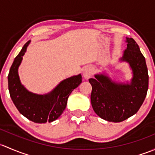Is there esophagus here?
Listing matches in <instances>:
<instances>
[{
    "label": "esophagus",
    "instance_id": "34e87169",
    "mask_svg": "<svg viewBox=\"0 0 155 155\" xmlns=\"http://www.w3.org/2000/svg\"><path fill=\"white\" fill-rule=\"evenodd\" d=\"M94 73V69L92 67H87L84 70V72H83V75H84V78L85 79H89L92 77V75Z\"/></svg>",
    "mask_w": 155,
    "mask_h": 155
}]
</instances>
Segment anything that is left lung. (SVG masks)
I'll use <instances>...</instances> for the list:
<instances>
[{"mask_svg":"<svg viewBox=\"0 0 155 155\" xmlns=\"http://www.w3.org/2000/svg\"><path fill=\"white\" fill-rule=\"evenodd\" d=\"M127 48L121 61L129 63L133 72L130 83H116L105 74L89 79L92 85L91 104L95 113L108 122H120L137 113L148 88L149 74L146 59L133 38L126 37Z\"/></svg>","mask_w":155,"mask_h":155,"instance_id":"8db88e82","label":"left lung"}]
</instances>
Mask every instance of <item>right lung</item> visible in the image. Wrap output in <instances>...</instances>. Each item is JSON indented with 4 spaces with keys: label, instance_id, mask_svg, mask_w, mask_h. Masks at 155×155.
I'll return each mask as SVG.
<instances>
[{
    "label": "right lung",
    "instance_id": "obj_1",
    "mask_svg": "<svg viewBox=\"0 0 155 155\" xmlns=\"http://www.w3.org/2000/svg\"><path fill=\"white\" fill-rule=\"evenodd\" d=\"M30 40L25 43L14 60L8 74V87L12 101L21 114L36 123L51 122L66 109L70 94L82 82L81 74L63 80L51 92L38 95L29 92L21 83L18 69Z\"/></svg>",
    "mask_w": 155,
    "mask_h": 155
}]
</instances>
